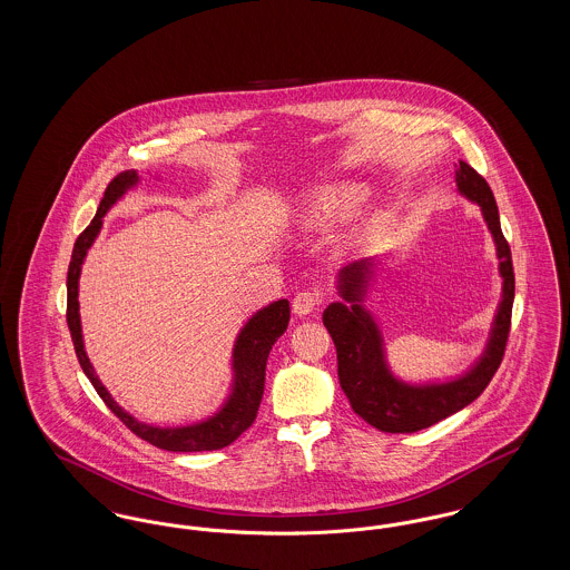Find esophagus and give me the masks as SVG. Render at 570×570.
<instances>
[{
    "label": "esophagus",
    "mask_w": 570,
    "mask_h": 570,
    "mask_svg": "<svg viewBox=\"0 0 570 570\" xmlns=\"http://www.w3.org/2000/svg\"><path fill=\"white\" fill-rule=\"evenodd\" d=\"M321 305V297L316 291H301L297 297L293 298V312L297 316H307Z\"/></svg>",
    "instance_id": "obj_1"
}]
</instances>
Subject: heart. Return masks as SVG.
Masks as SVG:
<instances>
[{"mask_svg": "<svg viewBox=\"0 0 570 570\" xmlns=\"http://www.w3.org/2000/svg\"><path fill=\"white\" fill-rule=\"evenodd\" d=\"M365 200V190L351 184L331 186L323 190L314 191L305 203V222L312 226H325L340 217L353 214L356 207Z\"/></svg>", "mask_w": 570, "mask_h": 570, "instance_id": "b5f03b06", "label": "heart"}]
</instances>
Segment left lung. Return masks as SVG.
Instances as JSON below:
<instances>
[{
    "instance_id": "left-lung-1",
    "label": "left lung",
    "mask_w": 570,
    "mask_h": 570,
    "mask_svg": "<svg viewBox=\"0 0 570 570\" xmlns=\"http://www.w3.org/2000/svg\"><path fill=\"white\" fill-rule=\"evenodd\" d=\"M455 181L461 196L481 207L495 244V256L500 261L498 272L502 277V298L493 316L485 351L470 370L455 379L423 384H410L391 372L382 331L365 307L370 282L374 279V258H361L340 269L337 293L342 301L331 303L323 314V323L337 351L340 384L351 406L363 421L386 434H412L432 428L472 404L498 372L507 348L515 298L511 247L502 235L498 205L488 181L463 160L455 170Z\"/></svg>"
}]
</instances>
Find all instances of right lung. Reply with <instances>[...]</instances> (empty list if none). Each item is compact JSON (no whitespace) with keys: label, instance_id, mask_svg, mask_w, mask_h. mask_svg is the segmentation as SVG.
<instances>
[{"label":"right lung","instance_id":"right-lung-1","mask_svg":"<svg viewBox=\"0 0 570 570\" xmlns=\"http://www.w3.org/2000/svg\"><path fill=\"white\" fill-rule=\"evenodd\" d=\"M138 184L136 170L119 173L100 200V207L91 224L82 230L72 249V261L68 267V328L75 342V351L79 356L85 376L91 380L98 395L105 400L110 412L138 438L147 440L149 444L173 451V453H196V451H217L233 444L245 430L254 423L258 406L265 391V367L272 353L273 344L286 331L291 321V305L286 298L273 301L267 307L258 309L244 328L239 331L235 346H233V384L230 393L224 404L214 412L209 419L191 423V425H177V428H160L136 421L130 412H126L110 397L107 386L96 376V370L85 353L82 344L81 314H79V277L85 256L89 247L96 242L102 228V217L109 214L110 207L124 198V194L132 190Z\"/></svg>","mask_w":570,"mask_h":570}]
</instances>
